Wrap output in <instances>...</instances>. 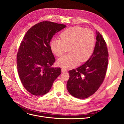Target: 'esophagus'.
<instances>
[{"mask_svg": "<svg viewBox=\"0 0 124 124\" xmlns=\"http://www.w3.org/2000/svg\"><path fill=\"white\" fill-rule=\"evenodd\" d=\"M62 72H67V69H66L64 68H62Z\"/></svg>", "mask_w": 124, "mask_h": 124, "instance_id": "1", "label": "esophagus"}]
</instances>
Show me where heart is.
Returning <instances> with one entry per match:
<instances>
[{"label": "heart", "instance_id": "b5f03b06", "mask_svg": "<svg viewBox=\"0 0 124 124\" xmlns=\"http://www.w3.org/2000/svg\"><path fill=\"white\" fill-rule=\"evenodd\" d=\"M61 39L51 41V48L57 56H61L68 50L70 53L59 58L57 64L63 68L76 66L78 61L83 62L91 57L94 48L95 37L92 30L81 27H72L63 31Z\"/></svg>", "mask_w": 124, "mask_h": 124}]
</instances>
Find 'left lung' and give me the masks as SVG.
Returning a JSON list of instances; mask_svg holds the SVG:
<instances>
[{
  "label": "left lung",
  "mask_w": 124,
  "mask_h": 124,
  "mask_svg": "<svg viewBox=\"0 0 124 124\" xmlns=\"http://www.w3.org/2000/svg\"><path fill=\"white\" fill-rule=\"evenodd\" d=\"M96 42L93 53L83 65L69 71L67 88L72 96L85 99L93 94L104 80L108 63V52L102 35L96 31Z\"/></svg>",
  "instance_id": "8db88e82"
}]
</instances>
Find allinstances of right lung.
Listing matches in <instances>:
<instances>
[{"label":"right lung","instance_id":"add662e5","mask_svg":"<svg viewBox=\"0 0 124 124\" xmlns=\"http://www.w3.org/2000/svg\"><path fill=\"white\" fill-rule=\"evenodd\" d=\"M65 27L44 21L33 26L24 37L17 54V68L22 84L33 95L46 94L61 73L60 68L51 67L55 59L50 43L55 33Z\"/></svg>","mask_w":124,"mask_h":124}]
</instances>
